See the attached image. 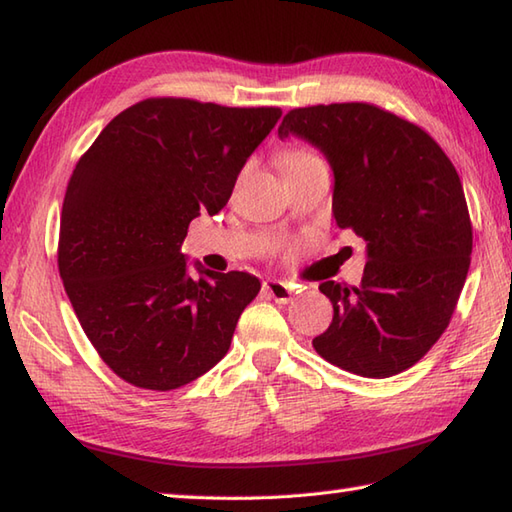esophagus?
I'll return each instance as SVG.
<instances>
[{"mask_svg":"<svg viewBox=\"0 0 512 512\" xmlns=\"http://www.w3.org/2000/svg\"><path fill=\"white\" fill-rule=\"evenodd\" d=\"M264 292L268 297H273L277 303H290L292 299H295V286L288 284V281L266 279L264 281Z\"/></svg>","mask_w":512,"mask_h":512,"instance_id":"34e87169","label":"esophagus"}]
</instances>
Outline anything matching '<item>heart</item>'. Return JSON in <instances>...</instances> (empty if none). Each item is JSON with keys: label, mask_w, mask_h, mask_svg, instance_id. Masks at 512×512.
Instances as JSON below:
<instances>
[{"label": "heart", "mask_w": 512, "mask_h": 512, "mask_svg": "<svg viewBox=\"0 0 512 512\" xmlns=\"http://www.w3.org/2000/svg\"><path fill=\"white\" fill-rule=\"evenodd\" d=\"M310 158H314V154H310V151H306V149H286V151H281L277 160H279L281 171H286V169L301 165V162H306Z\"/></svg>", "instance_id": "heart-1"}]
</instances>
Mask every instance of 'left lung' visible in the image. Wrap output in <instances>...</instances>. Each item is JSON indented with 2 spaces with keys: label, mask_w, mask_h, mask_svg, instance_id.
<instances>
[{
  "label": "left lung",
  "mask_w": 512,
  "mask_h": 512,
  "mask_svg": "<svg viewBox=\"0 0 512 512\" xmlns=\"http://www.w3.org/2000/svg\"><path fill=\"white\" fill-rule=\"evenodd\" d=\"M290 136L328 158L336 226L367 248L361 286H319L334 317L314 350L365 378L405 372L447 330L471 266L458 171L424 129L369 103L290 110L279 138Z\"/></svg>",
  "instance_id": "obj_1"
}]
</instances>
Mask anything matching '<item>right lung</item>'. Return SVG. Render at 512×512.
Returning <instances> with one entry per match:
<instances>
[{
	"instance_id": "right-lung-1",
	"label": "right lung",
	"mask_w": 512,
	"mask_h": 512,
	"mask_svg": "<svg viewBox=\"0 0 512 512\" xmlns=\"http://www.w3.org/2000/svg\"><path fill=\"white\" fill-rule=\"evenodd\" d=\"M279 107L147 99L112 118L65 189L59 273L96 352L127 383L169 391L224 358L259 279L187 273L191 220L231 198Z\"/></svg>"
}]
</instances>
